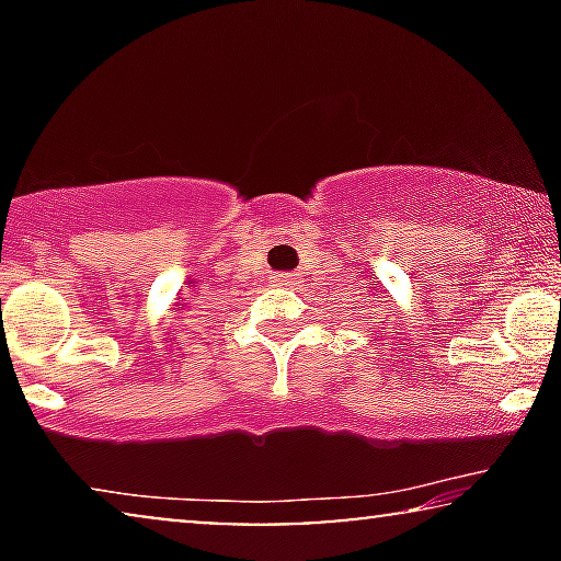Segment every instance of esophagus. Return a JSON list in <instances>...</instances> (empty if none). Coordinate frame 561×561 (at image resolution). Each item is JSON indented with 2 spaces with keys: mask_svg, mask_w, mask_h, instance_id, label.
<instances>
[{
  "mask_svg": "<svg viewBox=\"0 0 561 561\" xmlns=\"http://www.w3.org/2000/svg\"><path fill=\"white\" fill-rule=\"evenodd\" d=\"M273 283H275V286H294V283H296V275H288V273H275V275H273Z\"/></svg>",
  "mask_w": 561,
  "mask_h": 561,
  "instance_id": "34e87169",
  "label": "esophagus"
}]
</instances>
